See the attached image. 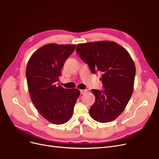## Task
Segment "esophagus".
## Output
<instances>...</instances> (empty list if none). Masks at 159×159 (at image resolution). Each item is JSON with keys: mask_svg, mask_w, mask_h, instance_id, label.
Segmentation results:
<instances>
[{"mask_svg": "<svg viewBox=\"0 0 159 159\" xmlns=\"http://www.w3.org/2000/svg\"><path fill=\"white\" fill-rule=\"evenodd\" d=\"M80 92L81 94H86L87 92H88V90H80Z\"/></svg>", "mask_w": 159, "mask_h": 159, "instance_id": "obj_1", "label": "esophagus"}]
</instances>
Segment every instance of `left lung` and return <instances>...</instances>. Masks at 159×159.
<instances>
[{"label": "left lung", "mask_w": 159, "mask_h": 159, "mask_svg": "<svg viewBox=\"0 0 159 159\" xmlns=\"http://www.w3.org/2000/svg\"><path fill=\"white\" fill-rule=\"evenodd\" d=\"M76 52L91 72L100 73L102 90L93 89L95 102L90 115L100 123L116 120L129 102L134 91L135 65L127 51L114 42L78 44Z\"/></svg>", "instance_id": "8db88e82"}]
</instances>
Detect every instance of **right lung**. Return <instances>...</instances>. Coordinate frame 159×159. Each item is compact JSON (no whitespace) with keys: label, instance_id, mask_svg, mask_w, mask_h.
Instances as JSON below:
<instances>
[{"label":"right lung","instance_id":"add662e5","mask_svg":"<svg viewBox=\"0 0 159 159\" xmlns=\"http://www.w3.org/2000/svg\"><path fill=\"white\" fill-rule=\"evenodd\" d=\"M75 46L45 45L35 51L27 64L25 75L32 102L42 116L53 124H63L71 118L80 95L79 89H65L55 84Z\"/></svg>","mask_w":159,"mask_h":159}]
</instances>
